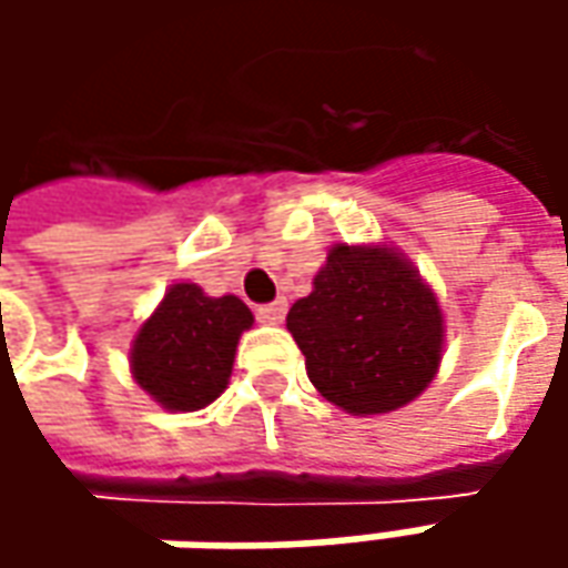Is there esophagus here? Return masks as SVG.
Listing matches in <instances>:
<instances>
[{"instance_id": "1", "label": "esophagus", "mask_w": 568, "mask_h": 568, "mask_svg": "<svg viewBox=\"0 0 568 568\" xmlns=\"http://www.w3.org/2000/svg\"><path fill=\"white\" fill-rule=\"evenodd\" d=\"M287 313V300H274V303H262L258 306V318L268 322V325H277L281 318Z\"/></svg>"}]
</instances>
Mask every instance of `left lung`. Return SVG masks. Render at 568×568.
Instances as JSON below:
<instances>
[{"mask_svg":"<svg viewBox=\"0 0 568 568\" xmlns=\"http://www.w3.org/2000/svg\"><path fill=\"white\" fill-rule=\"evenodd\" d=\"M287 328L322 398L347 414L414 402L443 357V313L398 252L335 246Z\"/></svg>","mask_w":568,"mask_h":568,"instance_id":"obj_1","label":"left lung"}]
</instances>
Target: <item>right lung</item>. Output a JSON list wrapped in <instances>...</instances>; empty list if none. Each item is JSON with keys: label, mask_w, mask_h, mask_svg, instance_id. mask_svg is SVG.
Returning a JSON list of instances; mask_svg holds the SVG:
<instances>
[{"label": "right lung", "mask_w": 568, "mask_h": 568, "mask_svg": "<svg viewBox=\"0 0 568 568\" xmlns=\"http://www.w3.org/2000/svg\"><path fill=\"white\" fill-rule=\"evenodd\" d=\"M252 325L236 296L173 284L132 344V376L170 410H199L227 388L236 341Z\"/></svg>", "instance_id": "obj_1"}]
</instances>
